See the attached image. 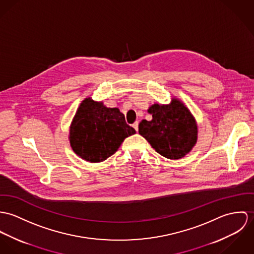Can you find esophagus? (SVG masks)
<instances>
[{"instance_id":"34e87169","label":"esophagus","mask_w":254,"mask_h":254,"mask_svg":"<svg viewBox=\"0 0 254 254\" xmlns=\"http://www.w3.org/2000/svg\"><path fill=\"white\" fill-rule=\"evenodd\" d=\"M132 127H133V128H134L136 131H138V122H135V123L132 125Z\"/></svg>"}]
</instances>
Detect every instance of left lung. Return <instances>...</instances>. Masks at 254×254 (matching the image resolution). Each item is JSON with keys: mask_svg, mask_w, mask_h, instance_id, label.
<instances>
[{"mask_svg": "<svg viewBox=\"0 0 254 254\" xmlns=\"http://www.w3.org/2000/svg\"><path fill=\"white\" fill-rule=\"evenodd\" d=\"M151 121L142 120L138 132L160 155L170 160L185 157L197 140V121L188 107L172 97L169 104L149 107Z\"/></svg>", "mask_w": 254, "mask_h": 254, "instance_id": "8db88e82", "label": "left lung"}]
</instances>
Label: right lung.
Listing matches in <instances>:
<instances>
[{
    "label": "right lung",
    "instance_id": "add662e5",
    "mask_svg": "<svg viewBox=\"0 0 254 254\" xmlns=\"http://www.w3.org/2000/svg\"><path fill=\"white\" fill-rule=\"evenodd\" d=\"M135 132L118 108H108L102 101L86 97L72 120L68 137L72 150L81 159L101 163Z\"/></svg>",
    "mask_w": 254,
    "mask_h": 254
}]
</instances>
